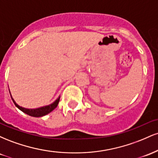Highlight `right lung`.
Masks as SVG:
<instances>
[{"mask_svg":"<svg viewBox=\"0 0 158 158\" xmlns=\"http://www.w3.org/2000/svg\"><path fill=\"white\" fill-rule=\"evenodd\" d=\"M11 98H12V101H13L14 103H15V106L17 107L18 108H19L21 111H23V113L28 114V115L32 116V117H42V116L46 115V114H48L50 113V112H51L52 110H54L56 107H57L58 104H59V99H60V97H59L55 102L52 103L51 105H49V106L41 107V108H35V109H27V108H22V107L19 106V105L16 104L12 97H11Z\"/></svg>","mask_w":158,"mask_h":158,"instance_id":"obj_1","label":"right lung"}]
</instances>
